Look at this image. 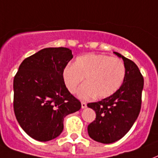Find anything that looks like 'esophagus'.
Masks as SVG:
<instances>
[{"instance_id": "34e87169", "label": "esophagus", "mask_w": 158, "mask_h": 158, "mask_svg": "<svg viewBox=\"0 0 158 158\" xmlns=\"http://www.w3.org/2000/svg\"><path fill=\"white\" fill-rule=\"evenodd\" d=\"M86 107V103L85 102H84V101H81V108L84 109Z\"/></svg>"}]
</instances>
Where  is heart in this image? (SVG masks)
I'll list each match as a JSON object with an SVG mask.
<instances>
[{
    "label": "heart",
    "mask_w": 158,
    "mask_h": 158,
    "mask_svg": "<svg viewBox=\"0 0 158 158\" xmlns=\"http://www.w3.org/2000/svg\"><path fill=\"white\" fill-rule=\"evenodd\" d=\"M125 77V67L118 57L104 54L83 55L77 57L73 66H68L62 73L66 86L75 93L85 78V83L78 90L81 99H89L96 95L106 98L113 95L122 85Z\"/></svg>",
    "instance_id": "b5f03b06"
}]
</instances>
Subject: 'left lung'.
<instances>
[{
    "label": "left lung",
    "mask_w": 158,
    "mask_h": 158,
    "mask_svg": "<svg viewBox=\"0 0 158 158\" xmlns=\"http://www.w3.org/2000/svg\"><path fill=\"white\" fill-rule=\"evenodd\" d=\"M114 53L123 59L125 67L123 84L110 96L87 104L96 112L95 120L87 127L88 134L101 143H112L122 139L134 125L141 110L143 77L133 61L118 52Z\"/></svg>",
    "instance_id": "left-lung-1"
}]
</instances>
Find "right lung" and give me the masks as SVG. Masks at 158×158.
Segmentation results:
<instances>
[{
  "mask_svg": "<svg viewBox=\"0 0 158 158\" xmlns=\"http://www.w3.org/2000/svg\"><path fill=\"white\" fill-rule=\"evenodd\" d=\"M73 55L67 48H47L21 62L14 77V112L23 130L32 139L47 142L63 130V119L79 110L62 73Z\"/></svg>",
  "mask_w": 158,
  "mask_h": 158,
  "instance_id": "obj_1",
  "label": "right lung"
}]
</instances>
